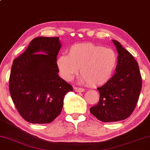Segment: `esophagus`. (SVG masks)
<instances>
[{
    "instance_id": "obj_1",
    "label": "esophagus",
    "mask_w": 150,
    "mask_h": 150,
    "mask_svg": "<svg viewBox=\"0 0 150 150\" xmlns=\"http://www.w3.org/2000/svg\"><path fill=\"white\" fill-rule=\"evenodd\" d=\"M74 89L75 91H76V92H83V91H84V88L80 87H76V86H75V87L74 88Z\"/></svg>"
}]
</instances>
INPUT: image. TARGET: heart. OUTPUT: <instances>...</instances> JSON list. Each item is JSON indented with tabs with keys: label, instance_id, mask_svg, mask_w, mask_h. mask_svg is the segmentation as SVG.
<instances>
[{
	"label": "heart",
	"instance_id": "obj_1",
	"mask_svg": "<svg viewBox=\"0 0 150 150\" xmlns=\"http://www.w3.org/2000/svg\"><path fill=\"white\" fill-rule=\"evenodd\" d=\"M56 63L64 80H71L80 67V81L95 86L105 84L112 77L117 65V56L112 49L93 43H79L69 49L68 55H59Z\"/></svg>",
	"mask_w": 150,
	"mask_h": 150
}]
</instances>
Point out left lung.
I'll return each instance as SVG.
<instances>
[{"instance_id": "obj_1", "label": "left lung", "mask_w": 150, "mask_h": 150, "mask_svg": "<svg viewBox=\"0 0 150 150\" xmlns=\"http://www.w3.org/2000/svg\"><path fill=\"white\" fill-rule=\"evenodd\" d=\"M112 41L118 53L116 73L104 85L97 88L99 101L90 108L91 114L104 122L123 120L131 116L142 86L137 61L120 42Z\"/></svg>"}]
</instances>
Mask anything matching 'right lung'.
<instances>
[{
  "label": "right lung",
  "instance_id": "obj_1",
  "mask_svg": "<svg viewBox=\"0 0 150 150\" xmlns=\"http://www.w3.org/2000/svg\"><path fill=\"white\" fill-rule=\"evenodd\" d=\"M59 37H37L15 59L9 92L19 114L28 122L50 123L60 114L66 94L73 87L59 76Z\"/></svg>",
  "mask_w": 150,
  "mask_h": 150
}]
</instances>
